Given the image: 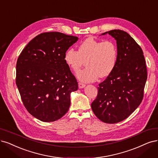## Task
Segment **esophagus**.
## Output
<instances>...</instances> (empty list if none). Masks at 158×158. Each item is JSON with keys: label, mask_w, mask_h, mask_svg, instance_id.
<instances>
[{"label": "esophagus", "mask_w": 158, "mask_h": 158, "mask_svg": "<svg viewBox=\"0 0 158 158\" xmlns=\"http://www.w3.org/2000/svg\"><path fill=\"white\" fill-rule=\"evenodd\" d=\"M85 85L84 84H83V83H81V82H79V83H78V88H79L80 89L85 88Z\"/></svg>", "instance_id": "1"}]
</instances>
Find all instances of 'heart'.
I'll use <instances>...</instances> for the list:
<instances>
[{
  "mask_svg": "<svg viewBox=\"0 0 158 158\" xmlns=\"http://www.w3.org/2000/svg\"><path fill=\"white\" fill-rule=\"evenodd\" d=\"M64 61L73 72L77 73L83 66L86 68L77 74L82 82H93L99 77L110 74L118 59V48L112 41H101L88 38L78 46V51L69 48L64 54Z\"/></svg>",
  "mask_w": 158,
  "mask_h": 158,
  "instance_id": "obj_1",
  "label": "heart"
}]
</instances>
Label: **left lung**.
<instances>
[{"label":"left lung","mask_w":158,"mask_h":158,"mask_svg":"<svg viewBox=\"0 0 158 158\" xmlns=\"http://www.w3.org/2000/svg\"><path fill=\"white\" fill-rule=\"evenodd\" d=\"M106 34L116 40L117 63L99 84L91 108L102 122L116 123L129 117L142 102L147 70L142 49L127 32L114 29L102 35Z\"/></svg>","instance_id":"8db88e82"}]
</instances>
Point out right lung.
Here are the masks:
<instances>
[{
  "instance_id": "right-lung-1",
  "label": "right lung",
  "mask_w": 158,
  "mask_h": 158,
  "mask_svg": "<svg viewBox=\"0 0 158 158\" xmlns=\"http://www.w3.org/2000/svg\"><path fill=\"white\" fill-rule=\"evenodd\" d=\"M78 40L59 32H44L31 40L18 59L15 82L21 100L40 121H56L69 110L70 94L78 86L63 58Z\"/></svg>"
}]
</instances>
